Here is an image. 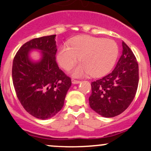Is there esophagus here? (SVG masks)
Here are the masks:
<instances>
[{"instance_id":"obj_1","label":"esophagus","mask_w":151,"mask_h":151,"mask_svg":"<svg viewBox=\"0 0 151 151\" xmlns=\"http://www.w3.org/2000/svg\"><path fill=\"white\" fill-rule=\"evenodd\" d=\"M71 82H72L73 84H78V83H80V80H74V79H72V80H71Z\"/></svg>"}]
</instances>
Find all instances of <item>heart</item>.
<instances>
[{"instance_id":"heart-1","label":"heart","mask_w":151,"mask_h":151,"mask_svg":"<svg viewBox=\"0 0 151 151\" xmlns=\"http://www.w3.org/2000/svg\"><path fill=\"white\" fill-rule=\"evenodd\" d=\"M118 55V45L112 39L80 36L71 39L70 47L60 46L57 58L63 68L69 69L79 57L81 63L73 68V75L80 77L89 74L92 77H100L112 68Z\"/></svg>"}]
</instances>
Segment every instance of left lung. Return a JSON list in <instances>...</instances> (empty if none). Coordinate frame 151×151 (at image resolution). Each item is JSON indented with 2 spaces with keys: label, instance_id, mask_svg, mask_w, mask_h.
Here are the masks:
<instances>
[{
  "label": "left lung",
  "instance_id": "8db88e82",
  "mask_svg": "<svg viewBox=\"0 0 151 151\" xmlns=\"http://www.w3.org/2000/svg\"><path fill=\"white\" fill-rule=\"evenodd\" d=\"M122 55L115 69L91 83L90 106L105 118H112L124 112L133 101L137 90V60L125 42H122Z\"/></svg>",
  "mask_w": 151,
  "mask_h": 151
}]
</instances>
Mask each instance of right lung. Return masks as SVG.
<instances>
[{
    "label": "right lung",
    "mask_w": 151,
    "mask_h": 151,
    "mask_svg": "<svg viewBox=\"0 0 151 151\" xmlns=\"http://www.w3.org/2000/svg\"><path fill=\"white\" fill-rule=\"evenodd\" d=\"M56 35L36 38L24 44L15 55L12 80L17 96L24 109L36 118L48 119L63 107L71 80L55 60ZM32 49L42 51V58L33 62Z\"/></svg>",
    "instance_id": "obj_1"
}]
</instances>
